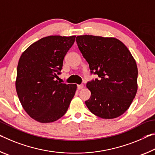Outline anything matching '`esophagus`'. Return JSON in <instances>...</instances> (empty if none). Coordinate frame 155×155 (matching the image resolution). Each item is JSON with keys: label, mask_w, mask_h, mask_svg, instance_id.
<instances>
[{"label": "esophagus", "mask_w": 155, "mask_h": 155, "mask_svg": "<svg viewBox=\"0 0 155 155\" xmlns=\"http://www.w3.org/2000/svg\"><path fill=\"white\" fill-rule=\"evenodd\" d=\"M83 88H84V85H83V84H80V85H78V90L82 89Z\"/></svg>", "instance_id": "esophagus-1"}]
</instances>
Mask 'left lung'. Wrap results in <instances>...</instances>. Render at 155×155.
<instances>
[{
	"mask_svg": "<svg viewBox=\"0 0 155 155\" xmlns=\"http://www.w3.org/2000/svg\"><path fill=\"white\" fill-rule=\"evenodd\" d=\"M76 42L91 73L98 79L87 84L91 95L86 101L93 114L114 119L130 107L137 91L138 70L126 45L115 38L79 35Z\"/></svg>",
	"mask_w": 155,
	"mask_h": 155,
	"instance_id": "obj_1",
	"label": "left lung"
}]
</instances>
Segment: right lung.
Here are the masks:
<instances>
[{
	"instance_id": "1",
	"label": "right lung",
	"mask_w": 155,
	"mask_h": 155,
	"mask_svg": "<svg viewBox=\"0 0 155 155\" xmlns=\"http://www.w3.org/2000/svg\"><path fill=\"white\" fill-rule=\"evenodd\" d=\"M75 35H50L35 42L22 53L17 67L16 88L26 113L40 123H50L64 115L77 85L60 83L65 55Z\"/></svg>"
}]
</instances>
